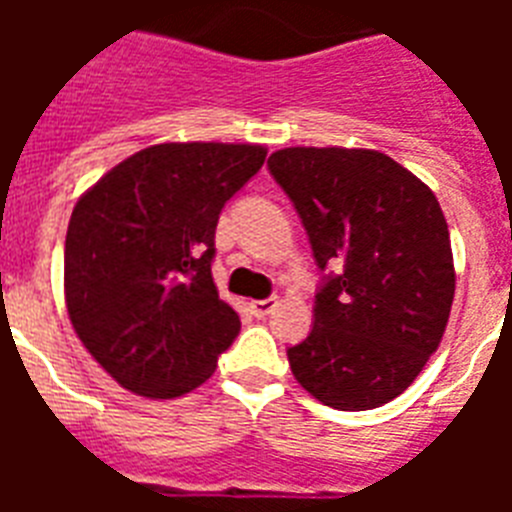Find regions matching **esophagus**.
I'll list each match as a JSON object with an SVG mask.
<instances>
[{"label":"esophagus","mask_w":512,"mask_h":512,"mask_svg":"<svg viewBox=\"0 0 512 512\" xmlns=\"http://www.w3.org/2000/svg\"><path fill=\"white\" fill-rule=\"evenodd\" d=\"M276 305H279L276 297H265V300H252V303H249V311H252V316H257V319H265L268 313H273Z\"/></svg>","instance_id":"esophagus-1"}]
</instances>
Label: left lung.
I'll use <instances>...</instances> for the list:
<instances>
[{
	"label": "left lung",
	"mask_w": 512,
	"mask_h": 512,
	"mask_svg": "<svg viewBox=\"0 0 512 512\" xmlns=\"http://www.w3.org/2000/svg\"><path fill=\"white\" fill-rule=\"evenodd\" d=\"M311 241L313 329L287 350L321 404L364 412L401 396L444 337L454 260L428 185L369 148H281L268 159Z\"/></svg>",
	"instance_id": "8db88e82"
}]
</instances>
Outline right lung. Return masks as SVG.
Masks as SVG:
<instances>
[{
    "mask_svg": "<svg viewBox=\"0 0 512 512\" xmlns=\"http://www.w3.org/2000/svg\"><path fill=\"white\" fill-rule=\"evenodd\" d=\"M265 162L263 146L159 143L76 201L66 233V308L92 358L122 388L175 398L231 348L239 313L212 281L225 201Z\"/></svg>",
    "mask_w": 512,
    "mask_h": 512,
    "instance_id": "add662e5",
    "label": "right lung"
}]
</instances>
